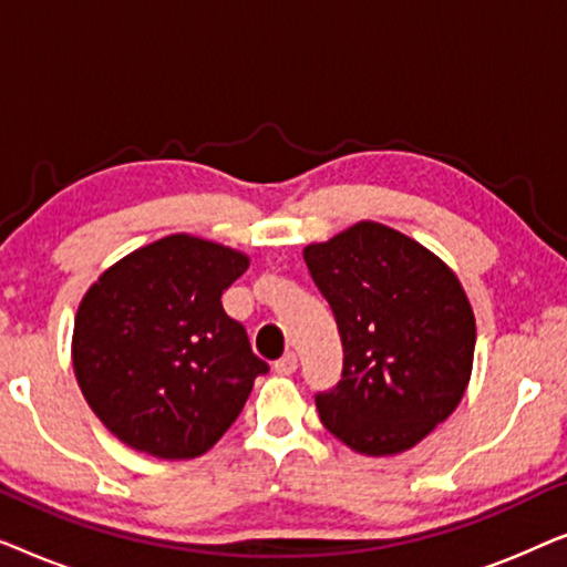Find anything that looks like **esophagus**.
Here are the masks:
<instances>
[{
    "instance_id": "obj_1",
    "label": "esophagus",
    "mask_w": 567,
    "mask_h": 567,
    "mask_svg": "<svg viewBox=\"0 0 567 567\" xmlns=\"http://www.w3.org/2000/svg\"><path fill=\"white\" fill-rule=\"evenodd\" d=\"M297 367H299V363H297V355H293V353H286V355H281V359H278L276 361V374H281V377H291L293 374V371H297Z\"/></svg>"
}]
</instances>
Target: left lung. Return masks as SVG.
Wrapping results in <instances>:
<instances>
[{"label": "left lung", "instance_id": "left-lung-1", "mask_svg": "<svg viewBox=\"0 0 567 567\" xmlns=\"http://www.w3.org/2000/svg\"><path fill=\"white\" fill-rule=\"evenodd\" d=\"M305 262L343 343L340 382L315 398L322 425L359 454L408 452L454 413L470 384L475 315L460 278L377 221L307 245Z\"/></svg>", "mask_w": 567, "mask_h": 567}]
</instances>
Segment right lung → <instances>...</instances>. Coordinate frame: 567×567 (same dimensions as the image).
Masks as SVG:
<instances>
[{
	"mask_svg": "<svg viewBox=\"0 0 567 567\" xmlns=\"http://www.w3.org/2000/svg\"><path fill=\"white\" fill-rule=\"evenodd\" d=\"M245 252L190 235L138 247L90 286L74 317L80 390L107 431L159 460L206 454L243 413L268 363L221 293Z\"/></svg>",
	"mask_w": 567,
	"mask_h": 567,
	"instance_id": "add662e5",
	"label": "right lung"
}]
</instances>
